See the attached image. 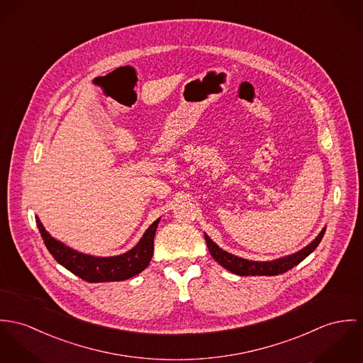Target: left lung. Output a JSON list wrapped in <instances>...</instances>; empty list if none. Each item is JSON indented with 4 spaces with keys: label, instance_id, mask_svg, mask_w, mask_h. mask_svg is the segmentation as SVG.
<instances>
[{
    "label": "left lung",
    "instance_id": "obj_1",
    "mask_svg": "<svg viewBox=\"0 0 363 363\" xmlns=\"http://www.w3.org/2000/svg\"><path fill=\"white\" fill-rule=\"evenodd\" d=\"M324 233H325V228H323L322 233L308 246L301 249L299 252L288 255L285 257L272 260V262L246 260V259H242V257H238L235 255H231V253L223 250L221 247H218V245H216L214 242L211 241L206 234H204V240H206L208 252L213 256V259L218 264H221L224 269H227L228 272H231L234 274H238V276H279V274H282V273L291 270L292 267L299 264L305 257H308L322 241Z\"/></svg>",
    "mask_w": 363,
    "mask_h": 363
}]
</instances>
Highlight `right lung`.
<instances>
[{"label": "right lung", "instance_id": "right-lung-1", "mask_svg": "<svg viewBox=\"0 0 363 363\" xmlns=\"http://www.w3.org/2000/svg\"><path fill=\"white\" fill-rule=\"evenodd\" d=\"M160 218H157L143 234L135 247L111 257H97L71 249L52 238L36 217L41 238L52 257L67 270L87 282L122 281L142 273L150 263L155 250V235Z\"/></svg>", "mask_w": 363, "mask_h": 363}]
</instances>
